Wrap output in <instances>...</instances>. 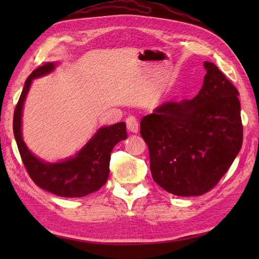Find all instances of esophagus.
I'll return each instance as SVG.
<instances>
[{"label":"esophagus","instance_id":"34e87169","mask_svg":"<svg viewBox=\"0 0 259 259\" xmlns=\"http://www.w3.org/2000/svg\"><path fill=\"white\" fill-rule=\"evenodd\" d=\"M125 122H126V127L130 132L138 133V128H139L138 127V121H137L135 116H133V115L128 116Z\"/></svg>","mask_w":259,"mask_h":259}]
</instances>
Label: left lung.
Here are the masks:
<instances>
[{"label": "left lung", "mask_w": 259, "mask_h": 259, "mask_svg": "<svg viewBox=\"0 0 259 259\" xmlns=\"http://www.w3.org/2000/svg\"><path fill=\"white\" fill-rule=\"evenodd\" d=\"M193 99L167 101L143 117L140 135L154 182L179 197L208 192L242 147L239 92L213 62Z\"/></svg>", "instance_id": "obj_1"}]
</instances>
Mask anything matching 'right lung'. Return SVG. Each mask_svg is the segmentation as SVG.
I'll use <instances>...</instances> for the list:
<instances>
[{"mask_svg":"<svg viewBox=\"0 0 259 259\" xmlns=\"http://www.w3.org/2000/svg\"><path fill=\"white\" fill-rule=\"evenodd\" d=\"M54 62H46L32 71L25 82L15 108L13 130L18 150L29 176L42 189L59 197L82 198L99 190L109 176L113 147L127 137L126 125L120 122L101 127L74 158L59 163H45L30 152L21 136L22 107L32 80L53 71Z\"/></svg>","mask_w":259,"mask_h":259,"instance_id":"obj_1","label":"right lung"}]
</instances>
